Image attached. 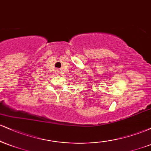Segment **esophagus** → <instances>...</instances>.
I'll return each mask as SVG.
<instances>
[{"instance_id":"1","label":"esophagus","mask_w":151,"mask_h":151,"mask_svg":"<svg viewBox=\"0 0 151 151\" xmlns=\"http://www.w3.org/2000/svg\"><path fill=\"white\" fill-rule=\"evenodd\" d=\"M58 72H60V71H59V70H58Z\"/></svg>"}]
</instances>
